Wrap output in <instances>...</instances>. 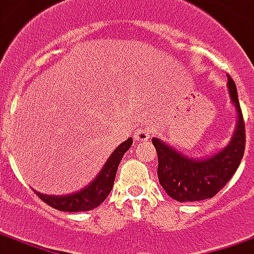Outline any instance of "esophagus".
Instances as JSON below:
<instances>
[{
    "mask_svg": "<svg viewBox=\"0 0 254 254\" xmlns=\"http://www.w3.org/2000/svg\"><path fill=\"white\" fill-rule=\"evenodd\" d=\"M150 129L149 127H140L134 132V140L137 141H147L150 139Z\"/></svg>",
    "mask_w": 254,
    "mask_h": 254,
    "instance_id": "obj_1",
    "label": "esophagus"
}]
</instances>
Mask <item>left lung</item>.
Listing matches in <instances>:
<instances>
[{
  "label": "left lung",
  "mask_w": 254,
  "mask_h": 254,
  "mask_svg": "<svg viewBox=\"0 0 254 254\" xmlns=\"http://www.w3.org/2000/svg\"><path fill=\"white\" fill-rule=\"evenodd\" d=\"M228 90L238 113L236 129L229 143L208 158H194L182 154L167 143L153 137L158 156V181L164 190L178 201L210 199L221 190L238 170L245 153V122L235 82L228 76Z\"/></svg>",
  "instance_id": "1"
}]
</instances>
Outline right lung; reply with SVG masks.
<instances>
[{
  "label": "right lung",
  "instance_id": "add662e5",
  "mask_svg": "<svg viewBox=\"0 0 254 254\" xmlns=\"http://www.w3.org/2000/svg\"><path fill=\"white\" fill-rule=\"evenodd\" d=\"M132 143H133L132 137H129L127 140L124 141L122 144H120L114 150V153L107 160V163L98 172L97 177L83 189L75 193H70V194H61V196L43 194L39 192H36V194L44 203H47L48 206L57 208L60 211L76 213V211H89V210L96 208L107 199V196L111 192L118 165H120L124 154L130 149Z\"/></svg>",
  "mask_w": 254,
  "mask_h": 254
}]
</instances>
